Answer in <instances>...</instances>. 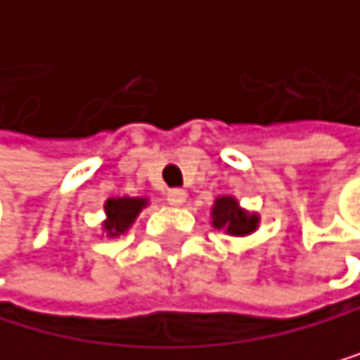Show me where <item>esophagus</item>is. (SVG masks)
Wrapping results in <instances>:
<instances>
[{"mask_svg": "<svg viewBox=\"0 0 360 360\" xmlns=\"http://www.w3.org/2000/svg\"><path fill=\"white\" fill-rule=\"evenodd\" d=\"M184 202H186L184 188H172V191H167V204L169 206H181Z\"/></svg>", "mask_w": 360, "mask_h": 360, "instance_id": "1", "label": "esophagus"}]
</instances>
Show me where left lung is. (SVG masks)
<instances>
[{"label": "left lung", "mask_w": 360, "mask_h": 360, "mask_svg": "<svg viewBox=\"0 0 360 360\" xmlns=\"http://www.w3.org/2000/svg\"><path fill=\"white\" fill-rule=\"evenodd\" d=\"M213 226L231 236H247L259 226V217L243 211L233 197H217L213 206Z\"/></svg>", "instance_id": "8db88e82"}]
</instances>
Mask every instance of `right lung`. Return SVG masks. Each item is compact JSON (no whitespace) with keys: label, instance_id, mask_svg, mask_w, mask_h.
I'll use <instances>...</instances> for the list:
<instances>
[{"label":"right lung","instance_id":"obj_1","mask_svg":"<svg viewBox=\"0 0 360 360\" xmlns=\"http://www.w3.org/2000/svg\"><path fill=\"white\" fill-rule=\"evenodd\" d=\"M147 206V199L140 197H117V199H108L106 202V222L104 229L108 236H120L124 233L134 220L138 217V213Z\"/></svg>","mask_w":360,"mask_h":360}]
</instances>
